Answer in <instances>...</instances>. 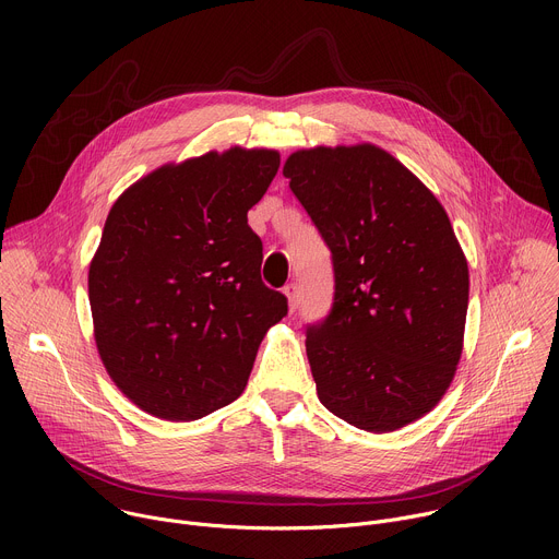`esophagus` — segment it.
<instances>
[{"label": "esophagus", "mask_w": 559, "mask_h": 559, "mask_svg": "<svg viewBox=\"0 0 559 559\" xmlns=\"http://www.w3.org/2000/svg\"><path fill=\"white\" fill-rule=\"evenodd\" d=\"M283 294L287 296L289 311H296V309H298V285H296V283H287V285L283 287Z\"/></svg>", "instance_id": "1"}]
</instances>
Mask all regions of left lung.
<instances>
[{
    "mask_svg": "<svg viewBox=\"0 0 559 559\" xmlns=\"http://www.w3.org/2000/svg\"><path fill=\"white\" fill-rule=\"evenodd\" d=\"M283 175L334 265L332 309L305 341L318 397L371 433L423 418L453 380L468 305L444 207L371 143L298 150Z\"/></svg>",
    "mask_w": 559,
    "mask_h": 559,
    "instance_id": "8db88e82",
    "label": "left lung"
}]
</instances>
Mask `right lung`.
I'll use <instances>...</instances> for the list:
<instances>
[{"instance_id": "add662e5", "label": "right lung", "mask_w": 559, "mask_h": 559, "mask_svg": "<svg viewBox=\"0 0 559 559\" xmlns=\"http://www.w3.org/2000/svg\"><path fill=\"white\" fill-rule=\"evenodd\" d=\"M281 166L231 147L164 166L112 205L88 272L99 356L143 412L203 418L243 393L287 298L261 281L248 210Z\"/></svg>"}]
</instances>
